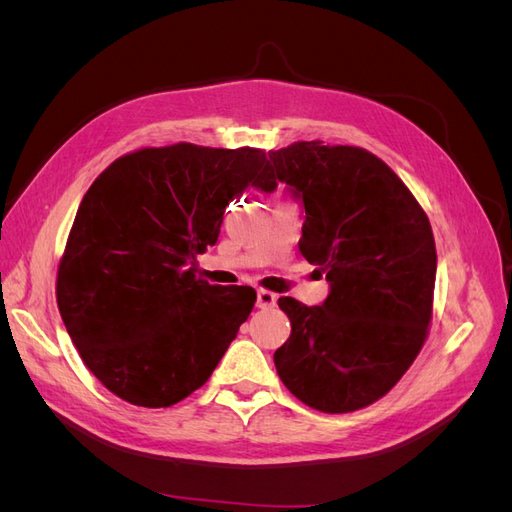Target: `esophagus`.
<instances>
[{
    "label": "esophagus",
    "instance_id": "esophagus-1",
    "mask_svg": "<svg viewBox=\"0 0 512 512\" xmlns=\"http://www.w3.org/2000/svg\"><path fill=\"white\" fill-rule=\"evenodd\" d=\"M275 303H277V294L275 292H271V290H258L256 305L260 309H271V307H275Z\"/></svg>",
    "mask_w": 512,
    "mask_h": 512
}]
</instances>
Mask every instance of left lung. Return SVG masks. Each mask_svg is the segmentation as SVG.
Wrapping results in <instances>:
<instances>
[{
  "mask_svg": "<svg viewBox=\"0 0 512 512\" xmlns=\"http://www.w3.org/2000/svg\"><path fill=\"white\" fill-rule=\"evenodd\" d=\"M256 188L286 183L305 209L303 258L327 275L322 305L280 297L292 331L273 354L286 389L342 414L389 393L421 352L436 286V241L423 207L374 153L301 141L269 153Z\"/></svg>",
  "mask_w": 512,
  "mask_h": 512,
  "instance_id": "8db88e82",
  "label": "left lung"
}]
</instances>
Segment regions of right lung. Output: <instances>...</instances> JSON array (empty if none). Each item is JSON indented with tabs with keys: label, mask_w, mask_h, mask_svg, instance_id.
<instances>
[{
	"label": "right lung",
	"mask_w": 512,
	"mask_h": 512,
	"mask_svg": "<svg viewBox=\"0 0 512 512\" xmlns=\"http://www.w3.org/2000/svg\"><path fill=\"white\" fill-rule=\"evenodd\" d=\"M267 170L260 149L177 143L121 156L91 183L59 262L57 305L108 391L168 408L209 380L256 290L200 280L196 256Z\"/></svg>",
	"instance_id": "right-lung-1"
}]
</instances>
